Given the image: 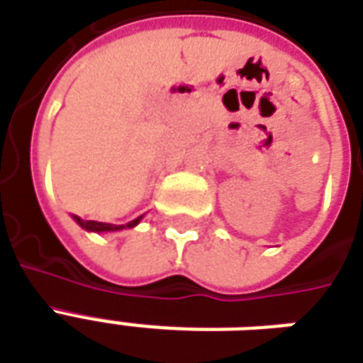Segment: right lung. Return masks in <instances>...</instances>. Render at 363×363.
Returning a JSON list of instances; mask_svg holds the SVG:
<instances>
[{
	"label": "right lung",
	"mask_w": 363,
	"mask_h": 363,
	"mask_svg": "<svg viewBox=\"0 0 363 363\" xmlns=\"http://www.w3.org/2000/svg\"><path fill=\"white\" fill-rule=\"evenodd\" d=\"M74 220L82 225L83 229H87V231H95V233H104V231H118V229H126V228H134L140 223L142 220V216L140 218H135L126 225H112V223H101V221H91V220H82L79 216H74Z\"/></svg>",
	"instance_id": "obj_1"
}]
</instances>
